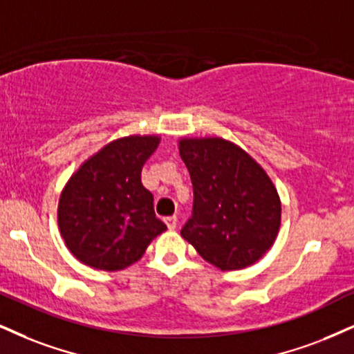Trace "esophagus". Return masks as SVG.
<instances>
[{
	"label": "esophagus",
	"mask_w": 354,
	"mask_h": 354,
	"mask_svg": "<svg viewBox=\"0 0 354 354\" xmlns=\"http://www.w3.org/2000/svg\"><path fill=\"white\" fill-rule=\"evenodd\" d=\"M164 221H165V225H167L169 230H176V226H177V216H167Z\"/></svg>",
	"instance_id": "esophagus-1"
}]
</instances>
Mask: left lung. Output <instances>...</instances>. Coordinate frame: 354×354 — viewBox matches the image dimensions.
Returning <instances> with one entry per match:
<instances>
[{"instance_id": "8db88e82", "label": "left lung", "mask_w": 354, "mask_h": 354, "mask_svg": "<svg viewBox=\"0 0 354 354\" xmlns=\"http://www.w3.org/2000/svg\"><path fill=\"white\" fill-rule=\"evenodd\" d=\"M178 151L194 185V212L182 238L221 270L254 264L281 226V198L266 170L221 138H184Z\"/></svg>"}]
</instances>
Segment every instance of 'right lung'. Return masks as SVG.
Masks as SVG:
<instances>
[{"label":"right lung","mask_w":354,"mask_h":354,"mask_svg":"<svg viewBox=\"0 0 354 354\" xmlns=\"http://www.w3.org/2000/svg\"><path fill=\"white\" fill-rule=\"evenodd\" d=\"M159 136H128L102 147L80 165L59 200L60 234L80 263L120 270L139 261L167 230L154 213V197L141 170Z\"/></svg>","instance_id":"add662e5"}]
</instances>
